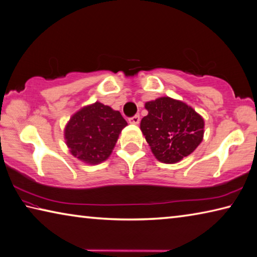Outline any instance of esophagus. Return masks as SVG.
Returning <instances> with one entry per match:
<instances>
[{
    "label": "esophagus",
    "mask_w": 257,
    "mask_h": 257,
    "mask_svg": "<svg viewBox=\"0 0 257 257\" xmlns=\"http://www.w3.org/2000/svg\"><path fill=\"white\" fill-rule=\"evenodd\" d=\"M128 121L131 124H139V121H140V116L139 115H134L132 117H130L128 118Z\"/></svg>",
    "instance_id": "obj_1"
}]
</instances>
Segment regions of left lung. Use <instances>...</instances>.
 <instances>
[{
    "instance_id": "left-lung-1",
    "label": "left lung",
    "mask_w": 257,
    "mask_h": 257,
    "mask_svg": "<svg viewBox=\"0 0 257 257\" xmlns=\"http://www.w3.org/2000/svg\"><path fill=\"white\" fill-rule=\"evenodd\" d=\"M146 109L140 127L159 162L178 163L203 141V117L188 104L163 96L147 102Z\"/></svg>"
}]
</instances>
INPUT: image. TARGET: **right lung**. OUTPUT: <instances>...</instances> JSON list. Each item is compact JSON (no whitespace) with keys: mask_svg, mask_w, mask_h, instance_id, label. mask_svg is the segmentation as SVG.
Returning <instances> with one entry per match:
<instances>
[{"mask_svg":"<svg viewBox=\"0 0 257 257\" xmlns=\"http://www.w3.org/2000/svg\"><path fill=\"white\" fill-rule=\"evenodd\" d=\"M126 125L119 111L95 102L71 117L65 128L66 144L79 161L99 164L110 156Z\"/></svg>","mask_w":257,"mask_h":257,"instance_id":"1","label":"right lung"}]
</instances>
